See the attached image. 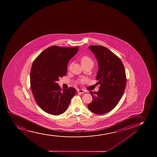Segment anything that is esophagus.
Listing matches in <instances>:
<instances>
[{
  "instance_id": "esophagus-1",
  "label": "esophagus",
  "mask_w": 157,
  "mask_h": 157,
  "mask_svg": "<svg viewBox=\"0 0 157 157\" xmlns=\"http://www.w3.org/2000/svg\"><path fill=\"white\" fill-rule=\"evenodd\" d=\"M78 92L79 93H83L85 91L83 89H78Z\"/></svg>"
}]
</instances>
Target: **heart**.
Wrapping results in <instances>:
<instances>
[{
    "label": "heart",
    "instance_id": "b5f03b06",
    "mask_svg": "<svg viewBox=\"0 0 157 157\" xmlns=\"http://www.w3.org/2000/svg\"><path fill=\"white\" fill-rule=\"evenodd\" d=\"M81 64L82 65L90 64V63L93 64V62L92 60L91 59V58H90L89 56H84L82 57L81 59Z\"/></svg>",
    "mask_w": 157,
    "mask_h": 157
}]
</instances>
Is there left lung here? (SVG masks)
I'll use <instances>...</instances> for the list:
<instances>
[{
  "label": "left lung",
  "instance_id": "obj_1",
  "mask_svg": "<svg viewBox=\"0 0 157 157\" xmlns=\"http://www.w3.org/2000/svg\"><path fill=\"white\" fill-rule=\"evenodd\" d=\"M89 48L98 62L96 79L100 86L97 92L90 91L93 100L88 108L94 113L103 114L113 109L122 98L127 83L125 71L121 59L107 48L93 45Z\"/></svg>",
  "mask_w": 157,
  "mask_h": 157
}]
</instances>
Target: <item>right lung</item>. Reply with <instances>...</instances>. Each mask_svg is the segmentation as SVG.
Wrapping results in <instances>:
<instances>
[{"label":"right lung","mask_w":157,"mask_h":157,"mask_svg":"<svg viewBox=\"0 0 157 157\" xmlns=\"http://www.w3.org/2000/svg\"><path fill=\"white\" fill-rule=\"evenodd\" d=\"M78 47H48L36 57L30 71V86L38 106L47 113L60 115L66 111L76 90H61L57 82L65 75L68 61Z\"/></svg>","instance_id":"right-lung-1"}]
</instances>
